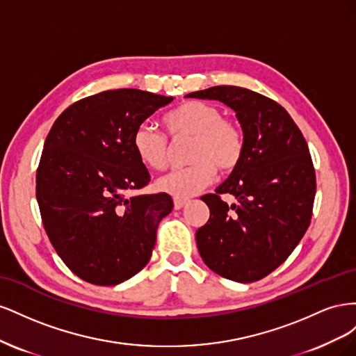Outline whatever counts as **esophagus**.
Returning a JSON list of instances; mask_svg holds the SVG:
<instances>
[{
    "label": "esophagus",
    "instance_id": "obj_1",
    "mask_svg": "<svg viewBox=\"0 0 356 356\" xmlns=\"http://www.w3.org/2000/svg\"><path fill=\"white\" fill-rule=\"evenodd\" d=\"M186 203H187V199H178V197H175V199H174V208H175V209L184 208Z\"/></svg>",
    "mask_w": 356,
    "mask_h": 356
}]
</instances>
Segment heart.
Segmentation results:
<instances>
[{
	"label": "heart",
	"mask_w": 356,
	"mask_h": 356,
	"mask_svg": "<svg viewBox=\"0 0 356 356\" xmlns=\"http://www.w3.org/2000/svg\"><path fill=\"white\" fill-rule=\"evenodd\" d=\"M163 124L174 139L193 138L188 160L191 165L175 169L156 181V187L168 195L186 199L211 184L217 168L227 174L239 166L245 153L242 127L224 118L212 104L187 101L165 115ZM138 159L152 169L169 165V141L165 134L149 124H139L132 136Z\"/></svg>",
	"instance_id": "obj_1"
}]
</instances>
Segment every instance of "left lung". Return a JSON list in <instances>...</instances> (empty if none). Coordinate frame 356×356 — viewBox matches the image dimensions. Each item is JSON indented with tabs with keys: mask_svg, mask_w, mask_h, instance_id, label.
Listing matches in <instances>:
<instances>
[{
	"mask_svg": "<svg viewBox=\"0 0 356 356\" xmlns=\"http://www.w3.org/2000/svg\"><path fill=\"white\" fill-rule=\"evenodd\" d=\"M229 105L245 135L239 166L212 195L211 215L196 232L202 260L236 282L260 281L281 266L312 218L316 175L306 139L282 105L238 86L188 93ZM222 194L235 196L228 207Z\"/></svg>",
	"mask_w": 356,
	"mask_h": 356,
	"instance_id": "8db88e82",
	"label": "left lung"
}]
</instances>
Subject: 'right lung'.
Wrapping results in <instances>:
<instances>
[{"instance_id": "1", "label": "right lung", "mask_w": 356, "mask_h": 356, "mask_svg": "<svg viewBox=\"0 0 356 356\" xmlns=\"http://www.w3.org/2000/svg\"><path fill=\"white\" fill-rule=\"evenodd\" d=\"M172 99L138 89L105 90L70 105L50 129L37 169V202L55 251L86 282H124L152 258L159 222L174 202L166 193L126 196L149 182L132 136Z\"/></svg>"}]
</instances>
